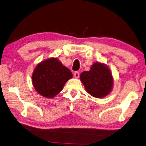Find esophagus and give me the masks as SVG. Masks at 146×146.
Returning <instances> with one entry per match:
<instances>
[{
    "instance_id": "obj_1",
    "label": "esophagus",
    "mask_w": 146,
    "mask_h": 146,
    "mask_svg": "<svg viewBox=\"0 0 146 146\" xmlns=\"http://www.w3.org/2000/svg\"><path fill=\"white\" fill-rule=\"evenodd\" d=\"M74 74V77L76 78H78L79 77H80V73H79V72H78V71H76Z\"/></svg>"
}]
</instances>
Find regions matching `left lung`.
I'll return each instance as SVG.
<instances>
[{
    "label": "left lung",
    "instance_id": "8db88e82",
    "mask_svg": "<svg viewBox=\"0 0 146 146\" xmlns=\"http://www.w3.org/2000/svg\"><path fill=\"white\" fill-rule=\"evenodd\" d=\"M80 80L92 96L102 98L110 92L113 78L110 70L104 64L95 63L89 71L81 74Z\"/></svg>",
    "mask_w": 146,
    "mask_h": 146
}]
</instances>
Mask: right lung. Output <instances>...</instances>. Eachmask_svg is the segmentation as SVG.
Masks as SVG:
<instances>
[{"label":"right lung","mask_w":146,"mask_h":146,"mask_svg":"<svg viewBox=\"0 0 146 146\" xmlns=\"http://www.w3.org/2000/svg\"><path fill=\"white\" fill-rule=\"evenodd\" d=\"M72 74L57 58H50L40 63L33 72V86L37 92L47 98H52L62 90Z\"/></svg>","instance_id":"add662e5"}]
</instances>
